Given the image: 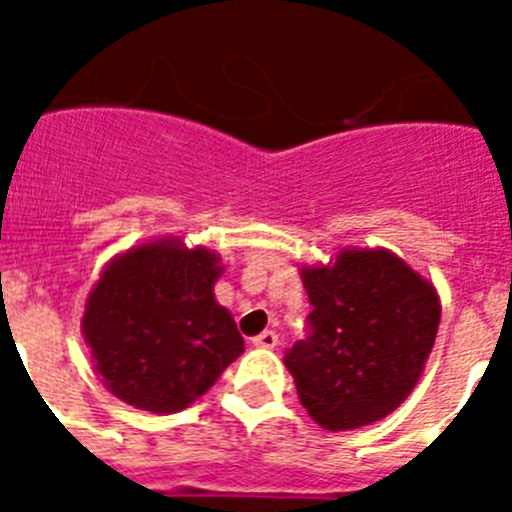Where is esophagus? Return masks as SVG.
<instances>
[{"mask_svg": "<svg viewBox=\"0 0 512 512\" xmlns=\"http://www.w3.org/2000/svg\"><path fill=\"white\" fill-rule=\"evenodd\" d=\"M279 343V336L274 333V330H264V333H259V336L253 338V346L259 348H274Z\"/></svg>", "mask_w": 512, "mask_h": 512, "instance_id": "obj_1", "label": "esophagus"}]
</instances>
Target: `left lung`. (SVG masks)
<instances>
[{"label":"left lung","mask_w":512,"mask_h":512,"mask_svg":"<svg viewBox=\"0 0 512 512\" xmlns=\"http://www.w3.org/2000/svg\"><path fill=\"white\" fill-rule=\"evenodd\" d=\"M310 336L284 364L310 418L351 431L387 418L415 390L433 351L441 300L431 279L390 248H341L302 266Z\"/></svg>","instance_id":"obj_1"}]
</instances>
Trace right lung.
Returning a JSON list of instances; mask_svg holds the SVG:
<instances>
[{"mask_svg": "<svg viewBox=\"0 0 512 512\" xmlns=\"http://www.w3.org/2000/svg\"><path fill=\"white\" fill-rule=\"evenodd\" d=\"M220 253L166 235L117 253L81 315L102 384L148 413H179L243 354L235 320L215 300Z\"/></svg>", "mask_w": 512, "mask_h": 512, "instance_id": "add662e5", "label": "right lung"}]
</instances>
